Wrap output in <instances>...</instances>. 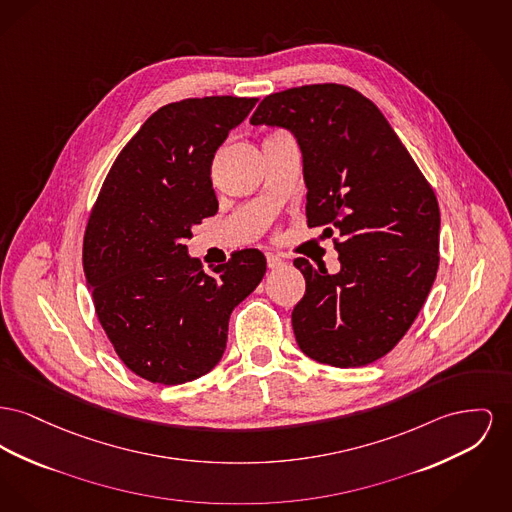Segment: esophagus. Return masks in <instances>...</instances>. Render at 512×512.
<instances>
[{
    "instance_id": "1",
    "label": "esophagus",
    "mask_w": 512,
    "mask_h": 512,
    "mask_svg": "<svg viewBox=\"0 0 512 512\" xmlns=\"http://www.w3.org/2000/svg\"><path fill=\"white\" fill-rule=\"evenodd\" d=\"M267 265H269V269H280L286 265V261L274 253H267Z\"/></svg>"
}]
</instances>
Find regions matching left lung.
Here are the masks:
<instances>
[{
    "label": "left lung",
    "instance_id": "1",
    "mask_svg": "<svg viewBox=\"0 0 512 512\" xmlns=\"http://www.w3.org/2000/svg\"><path fill=\"white\" fill-rule=\"evenodd\" d=\"M251 125L294 135L307 224L325 228L340 271L294 265L305 294L292 311L301 352L332 367L373 363L412 327L439 267L433 189L381 110L344 85H307L261 100Z\"/></svg>",
    "mask_w": 512,
    "mask_h": 512
}]
</instances>
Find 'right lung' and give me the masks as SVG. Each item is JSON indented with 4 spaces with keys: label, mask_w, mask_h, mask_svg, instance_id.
<instances>
[{
    "label": "right lung",
    "mask_w": 512,
    "mask_h": 512,
    "mask_svg": "<svg viewBox=\"0 0 512 512\" xmlns=\"http://www.w3.org/2000/svg\"><path fill=\"white\" fill-rule=\"evenodd\" d=\"M255 104L205 96L162 106L123 147L92 209L83 265L98 321L151 383L181 385L216 367L234 307L267 271L259 249H243L207 274L185 245L218 211L214 154Z\"/></svg>",
    "instance_id": "add662e5"
}]
</instances>
